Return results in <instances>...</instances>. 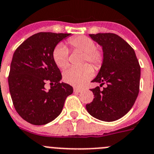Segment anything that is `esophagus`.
Listing matches in <instances>:
<instances>
[{
  "label": "esophagus",
  "mask_w": 154,
  "mask_h": 154,
  "mask_svg": "<svg viewBox=\"0 0 154 154\" xmlns=\"http://www.w3.org/2000/svg\"><path fill=\"white\" fill-rule=\"evenodd\" d=\"M82 91V89L81 88H77V87H74V92H77V93H78V92H80Z\"/></svg>",
  "instance_id": "1"
}]
</instances>
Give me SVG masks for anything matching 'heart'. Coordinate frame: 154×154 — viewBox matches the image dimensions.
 Masks as SVG:
<instances>
[{"mask_svg": "<svg viewBox=\"0 0 154 154\" xmlns=\"http://www.w3.org/2000/svg\"><path fill=\"white\" fill-rule=\"evenodd\" d=\"M68 44L76 51L83 53L82 64L89 62L95 69H99L103 64L104 56L100 50L96 49V44L92 39L86 36L71 37ZM68 52L66 46L59 44L53 51V59L58 68L64 69L68 65ZM93 74V70L89 65L85 64L79 68H68L63 73V79L66 83L75 86L83 85L89 80Z\"/></svg>", "mask_w": 154, "mask_h": 154, "instance_id": "b5f03b06", "label": "heart"}]
</instances>
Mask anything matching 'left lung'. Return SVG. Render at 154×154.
Segmentation results:
<instances>
[{"label": "left lung", "instance_id": "left-lung-1", "mask_svg": "<svg viewBox=\"0 0 154 154\" xmlns=\"http://www.w3.org/2000/svg\"><path fill=\"white\" fill-rule=\"evenodd\" d=\"M103 50L104 60L92 82L107 86L90 89L93 101L86 105L88 113L105 122L119 120L130 110L139 92L141 68L135 53L124 40L113 33L89 34Z\"/></svg>", "mask_w": 154, "mask_h": 154}]
</instances>
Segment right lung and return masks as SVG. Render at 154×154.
<instances>
[{"mask_svg":"<svg viewBox=\"0 0 154 154\" xmlns=\"http://www.w3.org/2000/svg\"><path fill=\"white\" fill-rule=\"evenodd\" d=\"M71 34L40 32L25 40L16 50L10 65L9 89L15 109L25 121L45 125L62 112L73 87L61 83L62 74L53 59L58 44ZM50 82L49 91L44 85Z\"/></svg>","mask_w":154,"mask_h":154,"instance_id":"1","label":"right lung"}]
</instances>
